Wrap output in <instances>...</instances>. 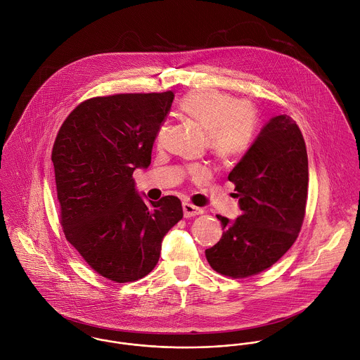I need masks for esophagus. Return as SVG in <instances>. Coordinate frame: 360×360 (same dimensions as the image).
<instances>
[{"instance_id": "34e87169", "label": "esophagus", "mask_w": 360, "mask_h": 360, "mask_svg": "<svg viewBox=\"0 0 360 360\" xmlns=\"http://www.w3.org/2000/svg\"><path fill=\"white\" fill-rule=\"evenodd\" d=\"M183 212H184V217H194V216L201 214L204 210L201 207L193 205V204L184 202L183 204Z\"/></svg>"}]
</instances>
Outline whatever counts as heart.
Segmentation results:
<instances>
[{"mask_svg":"<svg viewBox=\"0 0 360 360\" xmlns=\"http://www.w3.org/2000/svg\"><path fill=\"white\" fill-rule=\"evenodd\" d=\"M180 110L207 133V147L221 162H233L245 154L254 139L257 117L251 105L213 89H198L180 101ZM167 126L156 134L162 144Z\"/></svg>","mask_w":360,"mask_h":360,"instance_id":"b5f03b06","label":"heart"}]
</instances>
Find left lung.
Instances as JSON below:
<instances>
[{
	"label": "left lung",
	"instance_id": "1",
	"mask_svg": "<svg viewBox=\"0 0 360 360\" xmlns=\"http://www.w3.org/2000/svg\"><path fill=\"white\" fill-rule=\"evenodd\" d=\"M241 214H216L224 230L206 259L220 274L241 278L274 264L295 243L308 197V154L287 115L269 119L229 174Z\"/></svg>",
	"mask_w": 360,
	"mask_h": 360
}]
</instances>
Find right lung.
<instances>
[{
  "label": "right lung",
  "instance_id": "add662e5",
  "mask_svg": "<svg viewBox=\"0 0 360 360\" xmlns=\"http://www.w3.org/2000/svg\"><path fill=\"white\" fill-rule=\"evenodd\" d=\"M173 91L116 94L80 103L52 148L66 240L98 274L116 283L153 271L162 240L183 217L177 197L146 201L133 172L147 169Z\"/></svg>",
  "mask_w": 360,
  "mask_h": 360
}]
</instances>
